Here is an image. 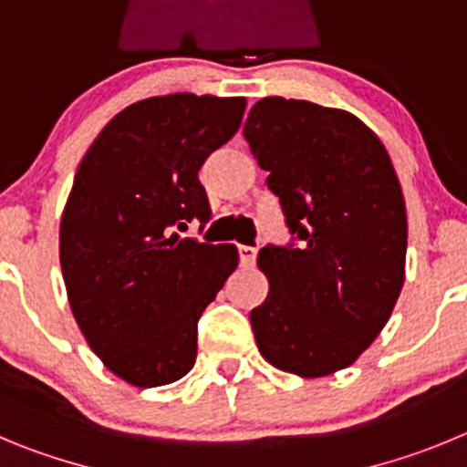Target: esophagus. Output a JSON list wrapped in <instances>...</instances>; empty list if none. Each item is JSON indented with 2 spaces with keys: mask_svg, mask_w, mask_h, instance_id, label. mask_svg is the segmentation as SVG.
<instances>
[{
  "mask_svg": "<svg viewBox=\"0 0 467 467\" xmlns=\"http://www.w3.org/2000/svg\"><path fill=\"white\" fill-rule=\"evenodd\" d=\"M237 254H239V263L244 267H251L255 263V255H258V249L255 246H237Z\"/></svg>",
  "mask_w": 467,
  "mask_h": 467,
  "instance_id": "esophagus-1",
  "label": "esophagus"
}]
</instances>
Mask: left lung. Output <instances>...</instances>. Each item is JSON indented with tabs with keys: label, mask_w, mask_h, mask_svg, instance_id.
Listing matches in <instances>:
<instances>
[{
	"label": "left lung",
	"mask_w": 467,
	"mask_h": 467,
	"mask_svg": "<svg viewBox=\"0 0 467 467\" xmlns=\"http://www.w3.org/2000/svg\"><path fill=\"white\" fill-rule=\"evenodd\" d=\"M244 140L291 233L258 254L270 291L251 312L255 342L284 372L333 375L375 342L405 281L396 170L368 125L305 99L255 102Z\"/></svg>",
	"instance_id": "8db88e82"
}]
</instances>
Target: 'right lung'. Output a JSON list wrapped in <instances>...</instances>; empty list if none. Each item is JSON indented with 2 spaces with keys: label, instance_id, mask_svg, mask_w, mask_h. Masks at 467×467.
Here are the masks:
<instances>
[{
  "label": "right lung",
  "instance_id": "add662e5",
  "mask_svg": "<svg viewBox=\"0 0 467 467\" xmlns=\"http://www.w3.org/2000/svg\"><path fill=\"white\" fill-rule=\"evenodd\" d=\"M246 99L167 95L113 116L78 165L60 225L71 312L128 384L191 372L197 321L237 267L233 244L179 237L209 223L200 170L242 125Z\"/></svg>",
  "mask_w": 467,
  "mask_h": 467
}]
</instances>
